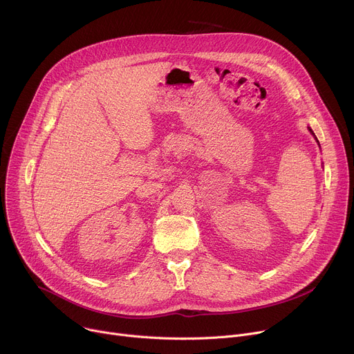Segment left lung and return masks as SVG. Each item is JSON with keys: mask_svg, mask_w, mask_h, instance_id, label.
<instances>
[{"mask_svg": "<svg viewBox=\"0 0 354 354\" xmlns=\"http://www.w3.org/2000/svg\"><path fill=\"white\" fill-rule=\"evenodd\" d=\"M308 129H310V131H311V134H313V136H314V137H315V134H314V131H313V130H311V127H308ZM315 140H317V137H315ZM317 141H318V140H317Z\"/></svg>", "mask_w": 354, "mask_h": 354, "instance_id": "obj_1", "label": "left lung"}]
</instances>
